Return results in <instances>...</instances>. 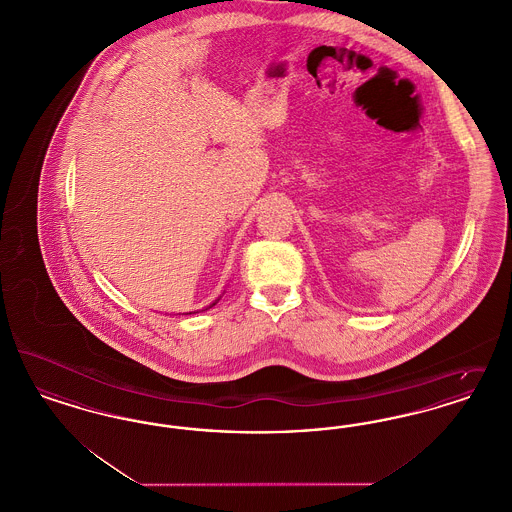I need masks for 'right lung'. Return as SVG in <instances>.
I'll return each mask as SVG.
<instances>
[{
	"instance_id": "right-lung-1",
	"label": "right lung",
	"mask_w": 512,
	"mask_h": 512,
	"mask_svg": "<svg viewBox=\"0 0 512 512\" xmlns=\"http://www.w3.org/2000/svg\"><path fill=\"white\" fill-rule=\"evenodd\" d=\"M220 299V297H219ZM219 299H217V301H213V303H211V305H209V307H207V309H211V307H213V305H217V303H219ZM188 315H192V313H188Z\"/></svg>"
}]
</instances>
